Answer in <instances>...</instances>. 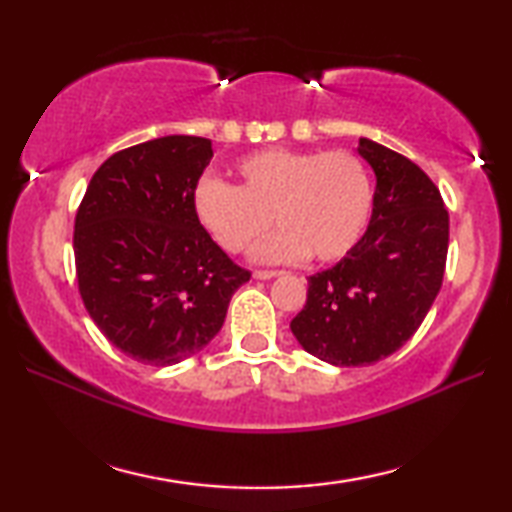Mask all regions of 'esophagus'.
Returning <instances> with one entry per match:
<instances>
[{
    "label": "esophagus",
    "instance_id": "1",
    "mask_svg": "<svg viewBox=\"0 0 512 512\" xmlns=\"http://www.w3.org/2000/svg\"><path fill=\"white\" fill-rule=\"evenodd\" d=\"M277 275H282V271H255L257 280H271V277H277Z\"/></svg>",
    "mask_w": 512,
    "mask_h": 512
}]
</instances>
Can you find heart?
Here are the masks:
<instances>
[{"mask_svg":"<svg viewBox=\"0 0 512 512\" xmlns=\"http://www.w3.org/2000/svg\"><path fill=\"white\" fill-rule=\"evenodd\" d=\"M235 173V187L203 178L194 192L198 221L232 255L253 246L273 216L280 232L255 250L257 259L336 262L370 223L375 189L354 153L266 149L241 158Z\"/></svg>","mask_w":512,"mask_h":512,"instance_id":"heart-1","label":"heart"}]
</instances>
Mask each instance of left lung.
Returning a JSON list of instances; mask_svg holds the SVG:
<instances>
[{"instance_id": "obj_1", "label": "left lung", "mask_w": 512, "mask_h": 512, "mask_svg": "<svg viewBox=\"0 0 512 512\" xmlns=\"http://www.w3.org/2000/svg\"><path fill=\"white\" fill-rule=\"evenodd\" d=\"M377 176L366 235L341 262L309 277L291 332L332 366H370L400 350L422 325L443 284L449 214L418 164L361 137Z\"/></svg>"}]
</instances>
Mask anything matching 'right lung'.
I'll list each match as a JSON object with an SVG mask.
<instances>
[{"label": "right lung", "instance_id": "right-lung-1", "mask_svg": "<svg viewBox=\"0 0 512 512\" xmlns=\"http://www.w3.org/2000/svg\"><path fill=\"white\" fill-rule=\"evenodd\" d=\"M212 142L167 135L101 164L74 221L83 305L103 336L149 366L194 357L250 280L194 212Z\"/></svg>", "mask_w": 512, "mask_h": 512}]
</instances>
